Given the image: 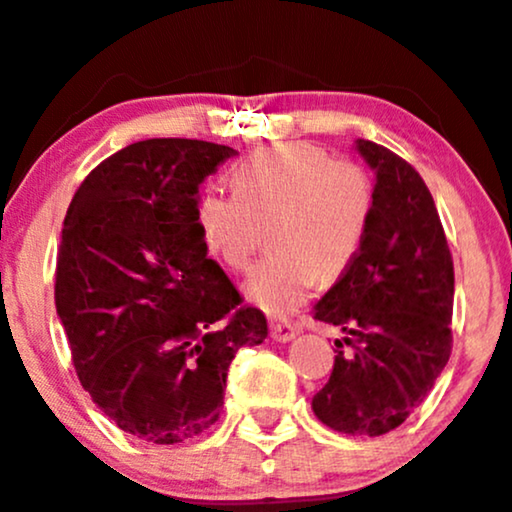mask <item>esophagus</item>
<instances>
[{"mask_svg": "<svg viewBox=\"0 0 512 512\" xmlns=\"http://www.w3.org/2000/svg\"><path fill=\"white\" fill-rule=\"evenodd\" d=\"M269 334H272L274 341L286 343V341H293V338L298 336V329H295L293 324H286V322H272V326H269Z\"/></svg>", "mask_w": 512, "mask_h": 512, "instance_id": "34e87169", "label": "esophagus"}]
</instances>
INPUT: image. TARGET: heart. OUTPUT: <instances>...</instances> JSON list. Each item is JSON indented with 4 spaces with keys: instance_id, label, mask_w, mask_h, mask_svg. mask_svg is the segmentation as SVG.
I'll return each mask as SVG.
<instances>
[{
    "instance_id": "heart-1",
    "label": "heart",
    "mask_w": 512,
    "mask_h": 512,
    "mask_svg": "<svg viewBox=\"0 0 512 512\" xmlns=\"http://www.w3.org/2000/svg\"><path fill=\"white\" fill-rule=\"evenodd\" d=\"M236 193L207 188L195 207L212 255L245 272L272 226L264 260L245 293L272 317H288L310 298L319 276L336 279L355 260L374 209L372 178L360 164L310 143L264 147L233 169Z\"/></svg>"
}]
</instances>
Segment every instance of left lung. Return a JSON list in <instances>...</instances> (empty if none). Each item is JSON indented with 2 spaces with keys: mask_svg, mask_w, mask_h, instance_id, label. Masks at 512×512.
I'll use <instances>...</instances> for the list:
<instances>
[{
  "mask_svg": "<svg viewBox=\"0 0 512 512\" xmlns=\"http://www.w3.org/2000/svg\"><path fill=\"white\" fill-rule=\"evenodd\" d=\"M355 150L377 176L372 219L355 260L315 305V319L341 326L353 353L336 350L312 410L334 432L381 436L422 405L451 357L455 279L422 176L372 140Z\"/></svg>",
  "mask_w": 512,
  "mask_h": 512,
  "instance_id": "obj_1",
  "label": "left lung"
}]
</instances>
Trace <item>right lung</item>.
Returning a JSON list of instances; mask_svg holds the SVG:
<instances>
[{
    "label": "right lung",
    "mask_w": 512,
    "mask_h": 512,
    "mask_svg": "<svg viewBox=\"0 0 512 512\" xmlns=\"http://www.w3.org/2000/svg\"><path fill=\"white\" fill-rule=\"evenodd\" d=\"M233 147L140 140L92 169L66 212L54 303L83 389L123 432L181 443L219 420L238 348L267 338L207 257L202 181Z\"/></svg>",
    "instance_id": "obj_1"
}]
</instances>
